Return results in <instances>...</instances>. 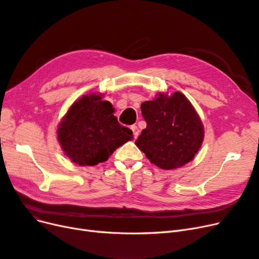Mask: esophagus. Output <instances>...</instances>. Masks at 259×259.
Masks as SVG:
<instances>
[{
  "mask_svg": "<svg viewBox=\"0 0 259 259\" xmlns=\"http://www.w3.org/2000/svg\"><path fill=\"white\" fill-rule=\"evenodd\" d=\"M131 128H132V131H133V134H134V137H135V138H137V137H138V134H139V130H138V127L136 126V125H132Z\"/></svg>",
  "mask_w": 259,
  "mask_h": 259,
  "instance_id": "34e87169",
  "label": "esophagus"
}]
</instances>
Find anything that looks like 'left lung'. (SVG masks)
I'll list each match as a JSON object with an SVG mask.
<instances>
[{"instance_id": "1", "label": "left lung", "mask_w": 259, "mask_h": 259, "mask_svg": "<svg viewBox=\"0 0 259 259\" xmlns=\"http://www.w3.org/2000/svg\"><path fill=\"white\" fill-rule=\"evenodd\" d=\"M140 109L147 127L135 145L149 161L160 168L174 169L194 158L204 139V127L184 94L160 93Z\"/></svg>"}]
</instances>
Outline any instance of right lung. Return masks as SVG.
Wrapping results in <instances>:
<instances>
[{
	"label": "right lung",
	"instance_id": "add662e5",
	"mask_svg": "<svg viewBox=\"0 0 259 259\" xmlns=\"http://www.w3.org/2000/svg\"><path fill=\"white\" fill-rule=\"evenodd\" d=\"M114 108L101 95H84L69 108L57 128L65 154L81 166L109 159L116 148L133 139V132L117 122Z\"/></svg>",
	"mask_w": 259,
	"mask_h": 259
}]
</instances>
